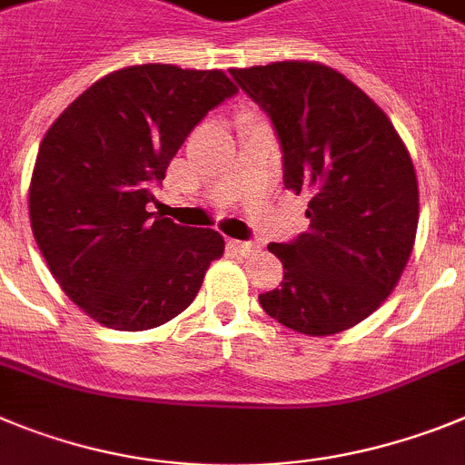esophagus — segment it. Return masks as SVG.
I'll list each match as a JSON object with an SVG mask.
<instances>
[{
	"instance_id": "esophagus-1",
	"label": "esophagus",
	"mask_w": 465,
	"mask_h": 465,
	"mask_svg": "<svg viewBox=\"0 0 465 465\" xmlns=\"http://www.w3.org/2000/svg\"><path fill=\"white\" fill-rule=\"evenodd\" d=\"M229 248L241 257H250V255H257L260 252V245L257 243H248V241H229Z\"/></svg>"
}]
</instances>
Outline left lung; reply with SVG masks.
<instances>
[{
	"label": "left lung",
	"instance_id": "1",
	"mask_svg": "<svg viewBox=\"0 0 465 465\" xmlns=\"http://www.w3.org/2000/svg\"><path fill=\"white\" fill-rule=\"evenodd\" d=\"M276 128L282 183L309 196V232L272 243L281 288L262 309L309 337L344 332L393 292L411 255L419 184L410 152L367 93L321 63L229 70Z\"/></svg>",
	"mask_w": 465,
	"mask_h": 465
}]
</instances>
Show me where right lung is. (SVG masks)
<instances>
[{
    "label": "right lung",
    "instance_id": "obj_1",
    "mask_svg": "<svg viewBox=\"0 0 465 465\" xmlns=\"http://www.w3.org/2000/svg\"><path fill=\"white\" fill-rule=\"evenodd\" d=\"M238 88L222 70L133 64L79 95L39 144L30 224L48 269L112 330L159 328L201 290L224 238L149 213L193 126Z\"/></svg>",
    "mask_w": 465,
    "mask_h": 465
}]
</instances>
